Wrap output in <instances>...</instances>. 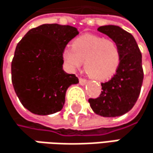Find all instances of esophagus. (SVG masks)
<instances>
[{
  "label": "esophagus",
  "instance_id": "esophagus-1",
  "mask_svg": "<svg viewBox=\"0 0 153 153\" xmlns=\"http://www.w3.org/2000/svg\"><path fill=\"white\" fill-rule=\"evenodd\" d=\"M79 83H80L81 85H85L87 84V80L84 79V78H79Z\"/></svg>",
  "mask_w": 153,
  "mask_h": 153
}]
</instances>
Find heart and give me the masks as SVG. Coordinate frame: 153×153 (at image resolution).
I'll return each instance as SVG.
<instances>
[{
    "mask_svg": "<svg viewBox=\"0 0 153 153\" xmlns=\"http://www.w3.org/2000/svg\"><path fill=\"white\" fill-rule=\"evenodd\" d=\"M62 59L71 71L80 68L85 62L86 72L92 78L104 81L112 77L119 67L121 53L113 39L95 34H85L72 42V48L62 52Z\"/></svg>",
    "mask_w": 153,
    "mask_h": 153,
    "instance_id": "heart-1",
    "label": "heart"
}]
</instances>
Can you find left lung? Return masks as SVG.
<instances>
[{
  "label": "left lung",
  "mask_w": 153,
  "mask_h": 153,
  "mask_svg": "<svg viewBox=\"0 0 153 153\" xmlns=\"http://www.w3.org/2000/svg\"><path fill=\"white\" fill-rule=\"evenodd\" d=\"M98 30L115 41L120 48L121 61L115 75L102 83L99 98L89 99L96 114L116 117L128 113L136 104L143 84L142 54L134 37L116 25H104Z\"/></svg>",
  "instance_id": "obj_1"
}]
</instances>
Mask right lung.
I'll return each instance as SVG.
<instances>
[{"mask_svg": "<svg viewBox=\"0 0 153 153\" xmlns=\"http://www.w3.org/2000/svg\"><path fill=\"white\" fill-rule=\"evenodd\" d=\"M79 31L70 25L45 24L30 30L17 44L11 63L14 90L30 112L48 115L65 103L68 88L78 84L63 68L62 52Z\"/></svg>", "mask_w": 153, "mask_h": 153, "instance_id": "1", "label": "right lung"}]
</instances>
